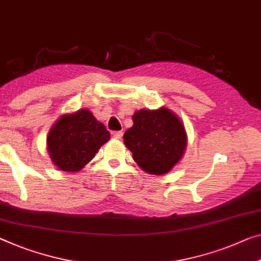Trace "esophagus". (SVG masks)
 <instances>
[{
	"label": "esophagus",
	"instance_id": "1",
	"mask_svg": "<svg viewBox=\"0 0 261 261\" xmlns=\"http://www.w3.org/2000/svg\"><path fill=\"white\" fill-rule=\"evenodd\" d=\"M112 137L116 139H120L123 137V131H114L112 132Z\"/></svg>",
	"mask_w": 261,
	"mask_h": 261
}]
</instances>
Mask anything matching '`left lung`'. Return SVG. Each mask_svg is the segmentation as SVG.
<instances>
[{"label": "left lung", "instance_id": "8db88e82", "mask_svg": "<svg viewBox=\"0 0 261 261\" xmlns=\"http://www.w3.org/2000/svg\"><path fill=\"white\" fill-rule=\"evenodd\" d=\"M134 125L124 134V144L135 162L152 174H164L184 153L186 134L180 119L169 109L139 110L132 116Z\"/></svg>", "mask_w": 261, "mask_h": 261}]
</instances>
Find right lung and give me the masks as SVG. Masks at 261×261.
Masks as SVG:
<instances>
[{
  "instance_id": "add662e5",
  "label": "right lung",
  "mask_w": 261,
  "mask_h": 261,
  "mask_svg": "<svg viewBox=\"0 0 261 261\" xmlns=\"http://www.w3.org/2000/svg\"><path fill=\"white\" fill-rule=\"evenodd\" d=\"M110 132L89 110L65 115L57 120L48 136V150L54 164L62 171L83 169L100 145L109 141Z\"/></svg>"
}]
</instances>
